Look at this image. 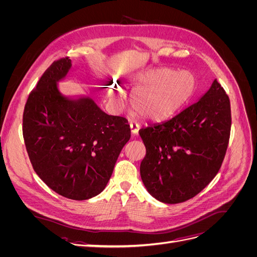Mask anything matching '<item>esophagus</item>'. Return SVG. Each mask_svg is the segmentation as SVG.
Segmentation results:
<instances>
[{
  "mask_svg": "<svg viewBox=\"0 0 257 257\" xmlns=\"http://www.w3.org/2000/svg\"><path fill=\"white\" fill-rule=\"evenodd\" d=\"M130 128H131L132 135L136 136V135H138V132H139V128H141V125H139V124L137 122H135V121H131Z\"/></svg>",
  "mask_w": 257,
  "mask_h": 257,
  "instance_id": "1",
  "label": "esophagus"
}]
</instances>
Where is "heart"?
<instances>
[{
	"instance_id": "b5f03b06",
	"label": "heart",
	"mask_w": 257,
	"mask_h": 257,
	"mask_svg": "<svg viewBox=\"0 0 257 257\" xmlns=\"http://www.w3.org/2000/svg\"><path fill=\"white\" fill-rule=\"evenodd\" d=\"M132 82V107L143 118L153 121L173 116L195 91V78L190 72H176L168 67L148 69L134 76ZM110 84V96L121 99V88L115 82Z\"/></svg>"
}]
</instances>
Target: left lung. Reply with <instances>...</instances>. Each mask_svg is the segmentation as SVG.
<instances>
[{
  "label": "left lung",
  "mask_w": 257,
  "mask_h": 257,
  "mask_svg": "<svg viewBox=\"0 0 257 257\" xmlns=\"http://www.w3.org/2000/svg\"><path fill=\"white\" fill-rule=\"evenodd\" d=\"M230 126L229 97L215 79L198 102L166 122L139 130L146 146L141 176L148 192L166 204L196 196L219 173Z\"/></svg>",
  "instance_id": "obj_1"
}]
</instances>
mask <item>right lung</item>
<instances>
[{"instance_id":"obj_1","label":"right lung","mask_w":257,"mask_h":257,"mask_svg":"<svg viewBox=\"0 0 257 257\" xmlns=\"http://www.w3.org/2000/svg\"><path fill=\"white\" fill-rule=\"evenodd\" d=\"M71 66L65 57L46 69L28 97L22 133L38 177L60 195L84 200L105 189L131 128L125 118L105 113L91 98L60 94L57 81Z\"/></svg>"}]
</instances>
